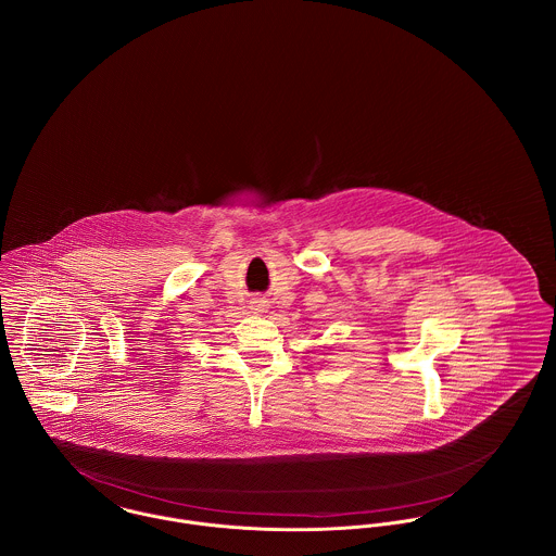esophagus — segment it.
<instances>
[{
	"instance_id": "obj_1",
	"label": "esophagus",
	"mask_w": 556,
	"mask_h": 556,
	"mask_svg": "<svg viewBox=\"0 0 556 556\" xmlns=\"http://www.w3.org/2000/svg\"><path fill=\"white\" fill-rule=\"evenodd\" d=\"M261 306H263V304H258V306H256V308H254V311H258V308H261Z\"/></svg>"
}]
</instances>
